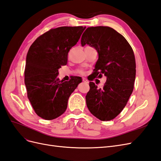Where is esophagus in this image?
<instances>
[{
	"mask_svg": "<svg viewBox=\"0 0 161 161\" xmlns=\"http://www.w3.org/2000/svg\"><path fill=\"white\" fill-rule=\"evenodd\" d=\"M82 81H83L85 83H89V81L87 80L86 79H82Z\"/></svg>",
	"mask_w": 161,
	"mask_h": 161,
	"instance_id": "esophagus-1",
	"label": "esophagus"
}]
</instances>
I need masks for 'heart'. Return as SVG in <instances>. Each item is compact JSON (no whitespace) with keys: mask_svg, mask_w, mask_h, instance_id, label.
<instances>
[{"mask_svg":"<svg viewBox=\"0 0 161 161\" xmlns=\"http://www.w3.org/2000/svg\"><path fill=\"white\" fill-rule=\"evenodd\" d=\"M78 73H79V74H82V71L81 70H78Z\"/></svg>","mask_w":161,"mask_h":161,"instance_id":"heart-1","label":"heart"}]
</instances>
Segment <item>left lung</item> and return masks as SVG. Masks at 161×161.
I'll use <instances>...</instances> for the list:
<instances>
[{
    "mask_svg": "<svg viewBox=\"0 0 161 161\" xmlns=\"http://www.w3.org/2000/svg\"><path fill=\"white\" fill-rule=\"evenodd\" d=\"M94 47L99 58L93 75L107 77L103 89L89 82L86 95L89 111L101 121L114 119L123 110L132 93L136 79V60L125 38L109 27H91L83 33L81 45Z\"/></svg>",
    "mask_w": 161,
    "mask_h": 161,
    "instance_id": "1",
    "label": "left lung"
}]
</instances>
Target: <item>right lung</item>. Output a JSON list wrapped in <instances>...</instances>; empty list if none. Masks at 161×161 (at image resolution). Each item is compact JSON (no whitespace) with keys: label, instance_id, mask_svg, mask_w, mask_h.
<instances>
[{"label":"right lung","instance_id":"right-lung-1","mask_svg":"<svg viewBox=\"0 0 161 161\" xmlns=\"http://www.w3.org/2000/svg\"><path fill=\"white\" fill-rule=\"evenodd\" d=\"M85 28L52 29L37 37L28 50L25 69L27 97L36 114L43 119L52 120L64 114L69 97L82 82L80 76L63 82L58 75Z\"/></svg>","mask_w":161,"mask_h":161}]
</instances>
